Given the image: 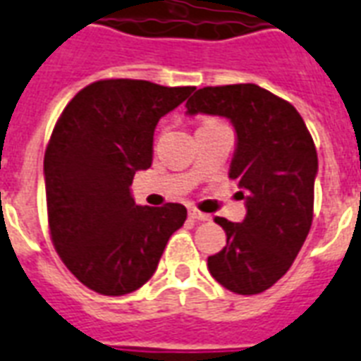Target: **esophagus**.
Returning a JSON list of instances; mask_svg holds the SVG:
<instances>
[{
  "mask_svg": "<svg viewBox=\"0 0 361 361\" xmlns=\"http://www.w3.org/2000/svg\"><path fill=\"white\" fill-rule=\"evenodd\" d=\"M189 218H191V220H195V221H208L210 220V216L208 214H204V212H199V210H189Z\"/></svg>",
  "mask_w": 361,
  "mask_h": 361,
  "instance_id": "1",
  "label": "esophagus"
}]
</instances>
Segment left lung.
I'll return each mask as SVG.
<instances>
[{
	"label": "left lung",
	"instance_id": "1",
	"mask_svg": "<svg viewBox=\"0 0 361 361\" xmlns=\"http://www.w3.org/2000/svg\"><path fill=\"white\" fill-rule=\"evenodd\" d=\"M185 106L188 116H224L235 130L229 178L247 214L239 224L216 218L228 241L208 256V269L231 293L258 295L287 274L312 226V135L295 106L256 84L202 87Z\"/></svg>",
	"mask_w": 361,
	"mask_h": 361
}]
</instances>
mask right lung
Listing matches in <instances>:
<instances>
[{
	"mask_svg": "<svg viewBox=\"0 0 361 361\" xmlns=\"http://www.w3.org/2000/svg\"><path fill=\"white\" fill-rule=\"evenodd\" d=\"M195 87L145 80H101L74 95L53 130L44 159L53 245L85 287L128 295L157 271L168 239L188 210L135 204V172L153 162L159 120Z\"/></svg>",
	"mask_w": 361,
	"mask_h": 361,
	"instance_id": "right-lung-1",
	"label": "right lung"
}]
</instances>
